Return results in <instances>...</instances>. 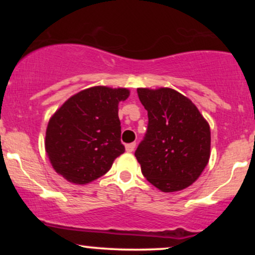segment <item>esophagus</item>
<instances>
[{
    "label": "esophagus",
    "mask_w": 255,
    "mask_h": 255,
    "mask_svg": "<svg viewBox=\"0 0 255 255\" xmlns=\"http://www.w3.org/2000/svg\"><path fill=\"white\" fill-rule=\"evenodd\" d=\"M135 142H130V144L126 145V151L127 152H133L134 148H135Z\"/></svg>",
    "instance_id": "esophagus-1"
}]
</instances>
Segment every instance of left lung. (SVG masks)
<instances>
[{"instance_id":"1","label":"left lung","mask_w":255,"mask_h":255,"mask_svg":"<svg viewBox=\"0 0 255 255\" xmlns=\"http://www.w3.org/2000/svg\"><path fill=\"white\" fill-rule=\"evenodd\" d=\"M136 92L148 116L145 136L135 151L142 175L162 192L187 188L209 163V124L177 91L137 89Z\"/></svg>"}]
</instances>
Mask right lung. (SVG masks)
<instances>
[{
    "mask_svg": "<svg viewBox=\"0 0 255 255\" xmlns=\"http://www.w3.org/2000/svg\"><path fill=\"white\" fill-rule=\"evenodd\" d=\"M127 89L96 86L77 93L50 119L45 150L52 168L67 181L85 184L109 171L125 152L119 102Z\"/></svg>",
    "mask_w": 255,
    "mask_h": 255,
    "instance_id": "obj_1",
    "label": "right lung"
}]
</instances>
